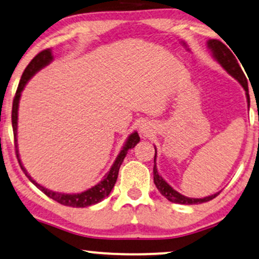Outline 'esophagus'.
Listing matches in <instances>:
<instances>
[{"instance_id": "1", "label": "esophagus", "mask_w": 259, "mask_h": 259, "mask_svg": "<svg viewBox=\"0 0 259 259\" xmlns=\"http://www.w3.org/2000/svg\"><path fill=\"white\" fill-rule=\"evenodd\" d=\"M146 132H145V129H142V134H145Z\"/></svg>"}]
</instances>
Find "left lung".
<instances>
[{"instance_id": "8db88e82", "label": "left lung", "mask_w": 259, "mask_h": 259, "mask_svg": "<svg viewBox=\"0 0 259 259\" xmlns=\"http://www.w3.org/2000/svg\"><path fill=\"white\" fill-rule=\"evenodd\" d=\"M208 48L210 49L212 52V56L215 57L219 63L222 65V68H225V70L227 71L228 74L232 75L235 80H238V82L243 86V88L246 92V99L247 104L250 106V96H248V84L247 80L245 77V75L241 70L240 65H239L237 58L234 57V55L232 54L230 49H228L224 42L218 40V39H210L208 41ZM156 149H155V155H154V168H153V175H154V184H155L156 188L160 191L163 197H166L168 201L173 203H178V204H201V203L209 202L211 201L212 198H215L217 196L220 194V192H217V194L208 196V197L204 198H190L186 197V196L179 194L178 191H176L172 186H169L167 183L162 179V177L158 173V169H156Z\"/></svg>"}]
</instances>
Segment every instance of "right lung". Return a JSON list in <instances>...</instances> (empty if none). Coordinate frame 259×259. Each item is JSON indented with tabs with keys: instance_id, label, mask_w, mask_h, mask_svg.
<instances>
[{
	"instance_id": "1",
	"label": "right lung",
	"mask_w": 259,
	"mask_h": 259,
	"mask_svg": "<svg viewBox=\"0 0 259 259\" xmlns=\"http://www.w3.org/2000/svg\"><path fill=\"white\" fill-rule=\"evenodd\" d=\"M52 52L51 49H47V50H42L39 52V54L35 56L33 60L29 62L27 67L22 74V76L20 78V82H19L18 90H16L14 100H13V107H12V125H13V133H14V142H15V153H16V158H18V161L20 163V167L26 177L31 181L33 184L37 186V188L40 190L41 192H44L48 197H50L56 201L61 204L67 205V207H73V208H84V207H90V205L97 204L103 201L104 198L107 197L110 195L111 190L116 184L117 177H118V172H119V167L122 165L124 158L126 156L127 150L132 149L135 147L140 141V136L136 132L133 133L132 135L129 136L126 143L124 145L123 149L120 150V153L117 156L116 161L113 162L112 167L110 168V171L107 172V175L104 177V179L101 181L99 184H97L93 188L86 190V191L81 192V194H73V195H68V194H61V192H54L51 190H49L44 186H41L40 184H38L37 182L33 181L31 178V176L26 172V169L22 166V163L20 161V158H19V150H18V143H16V135H18V109H19V100H20V96L21 92L24 90V87L27 83V81L31 78L33 75L37 73L38 70H40L41 68H44L45 65H48L50 62L52 61Z\"/></svg>"
}]
</instances>
